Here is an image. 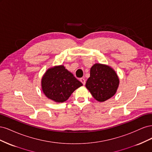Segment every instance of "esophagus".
I'll list each match as a JSON object with an SVG mask.
<instances>
[{
	"mask_svg": "<svg viewBox=\"0 0 152 152\" xmlns=\"http://www.w3.org/2000/svg\"><path fill=\"white\" fill-rule=\"evenodd\" d=\"M80 82L82 83V84L85 85V84H86V80L84 79V78H81V79H80Z\"/></svg>",
	"mask_w": 152,
	"mask_h": 152,
	"instance_id": "esophagus-1",
	"label": "esophagus"
}]
</instances>
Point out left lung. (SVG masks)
<instances>
[{
    "label": "left lung",
    "mask_w": 152,
    "mask_h": 152,
    "mask_svg": "<svg viewBox=\"0 0 152 152\" xmlns=\"http://www.w3.org/2000/svg\"><path fill=\"white\" fill-rule=\"evenodd\" d=\"M119 82L116 72L111 66L95 63L91 68L90 77L86 87L96 100L103 102L115 94Z\"/></svg>",
    "instance_id": "obj_1"
}]
</instances>
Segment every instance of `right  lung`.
I'll use <instances>...</instances> for the list:
<instances>
[{
    "label": "right lung",
    "mask_w": 152,
    "mask_h": 152,
    "mask_svg": "<svg viewBox=\"0 0 152 152\" xmlns=\"http://www.w3.org/2000/svg\"><path fill=\"white\" fill-rule=\"evenodd\" d=\"M82 86L63 65L48 69L41 79V87L44 95L56 103L66 101L71 94Z\"/></svg>",
    "instance_id": "1"
}]
</instances>
